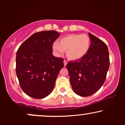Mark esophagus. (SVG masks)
Here are the masks:
<instances>
[{
    "mask_svg": "<svg viewBox=\"0 0 125 125\" xmlns=\"http://www.w3.org/2000/svg\"><path fill=\"white\" fill-rule=\"evenodd\" d=\"M63 63H64V66H66V64H67V62L66 61H64Z\"/></svg>",
    "mask_w": 125,
    "mask_h": 125,
    "instance_id": "34e87169",
    "label": "esophagus"
}]
</instances>
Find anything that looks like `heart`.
<instances>
[{
  "label": "heart",
  "instance_id": "obj_1",
  "mask_svg": "<svg viewBox=\"0 0 125 125\" xmlns=\"http://www.w3.org/2000/svg\"><path fill=\"white\" fill-rule=\"evenodd\" d=\"M91 41L85 34H71L53 44V49L59 55L66 51L67 58L71 61H77L85 56L89 51Z\"/></svg>",
  "mask_w": 125,
  "mask_h": 125
}]
</instances>
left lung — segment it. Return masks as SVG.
Here are the masks:
<instances>
[{"label": "left lung", "instance_id": "8db88e82", "mask_svg": "<svg viewBox=\"0 0 125 125\" xmlns=\"http://www.w3.org/2000/svg\"><path fill=\"white\" fill-rule=\"evenodd\" d=\"M91 44L89 51L81 59L67 63L70 81L75 94L87 97L98 90L105 81L109 67L107 45L89 33Z\"/></svg>", "mask_w": 125, "mask_h": 125}]
</instances>
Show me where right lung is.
Instances as JSON below:
<instances>
[{
	"label": "right lung",
	"instance_id": "1",
	"mask_svg": "<svg viewBox=\"0 0 125 125\" xmlns=\"http://www.w3.org/2000/svg\"><path fill=\"white\" fill-rule=\"evenodd\" d=\"M60 34L54 31L35 33L19 48L16 72L21 89L35 99L48 96L64 66L63 59L52 54L53 43Z\"/></svg>",
	"mask_w": 125,
	"mask_h": 125
}]
</instances>
